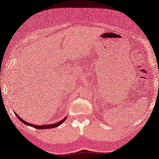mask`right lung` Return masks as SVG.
I'll list each match as a JSON object with an SVG mask.
<instances>
[{
  "label": "right lung",
  "mask_w": 159,
  "mask_h": 159,
  "mask_svg": "<svg viewBox=\"0 0 159 159\" xmlns=\"http://www.w3.org/2000/svg\"><path fill=\"white\" fill-rule=\"evenodd\" d=\"M15 115L17 116V117L18 118V119L20 120V121H21L22 122L23 124H25V125H27V126H31V127H33L35 128H37V129H48V128H56L57 126H60L61 124L62 123H63V121H65L66 120L67 118V116L63 118V120H61V121H58V122H57L55 124H45V125H35V124H30L29 122H27V121H26L24 120L22 118L20 117L18 114H17L16 113H15Z\"/></svg>",
  "instance_id": "1"
}]
</instances>
